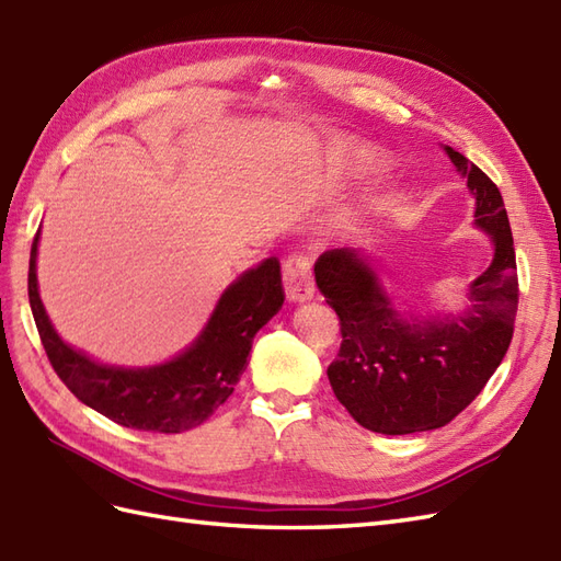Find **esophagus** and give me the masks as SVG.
I'll use <instances>...</instances> for the list:
<instances>
[{
    "instance_id": "34e87169",
    "label": "esophagus",
    "mask_w": 561,
    "mask_h": 561,
    "mask_svg": "<svg viewBox=\"0 0 561 561\" xmlns=\"http://www.w3.org/2000/svg\"><path fill=\"white\" fill-rule=\"evenodd\" d=\"M283 288L290 302H307L313 297L311 262L307 254H290L283 264Z\"/></svg>"
}]
</instances>
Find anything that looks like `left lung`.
Instances as JSON below:
<instances>
[{
	"instance_id": "obj_1",
	"label": "left lung",
	"mask_w": 561,
	"mask_h": 561,
	"mask_svg": "<svg viewBox=\"0 0 561 561\" xmlns=\"http://www.w3.org/2000/svg\"><path fill=\"white\" fill-rule=\"evenodd\" d=\"M445 154L467 178L476 226L493 242V262L469 285L461 309L402 313L364 250H328L313 264L343 333L328 380L352 419L374 433L445 426L485 388L512 343L518 280L507 209L476 163L447 145Z\"/></svg>"
}]
</instances>
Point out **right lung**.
Here are the masks:
<instances>
[{
	"label": "right lung",
	"mask_w": 561,
	"mask_h": 561,
	"mask_svg": "<svg viewBox=\"0 0 561 561\" xmlns=\"http://www.w3.org/2000/svg\"><path fill=\"white\" fill-rule=\"evenodd\" d=\"M37 244L33 240L28 297L39 340L54 371L76 398L126 428L183 433L221 407L244 368L252 340L283 307L278 259H264L228 285L199 335L173 359L154 366H114L92 359L61 340L37 288Z\"/></svg>",
	"instance_id": "right-lung-1"
}]
</instances>
